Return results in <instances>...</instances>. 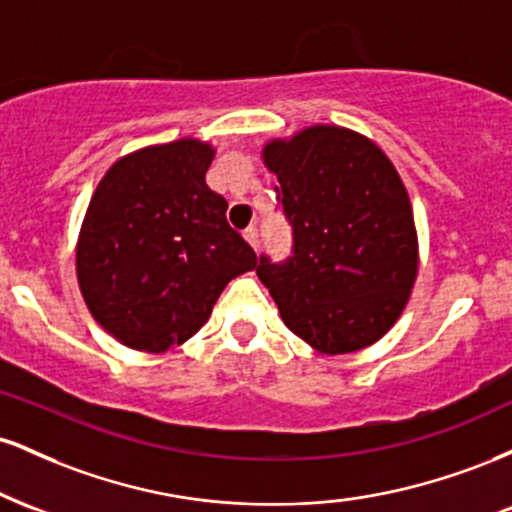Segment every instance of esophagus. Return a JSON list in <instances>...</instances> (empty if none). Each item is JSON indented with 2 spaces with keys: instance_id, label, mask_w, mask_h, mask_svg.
<instances>
[{
  "instance_id": "34e87169",
  "label": "esophagus",
  "mask_w": 512,
  "mask_h": 512,
  "mask_svg": "<svg viewBox=\"0 0 512 512\" xmlns=\"http://www.w3.org/2000/svg\"><path fill=\"white\" fill-rule=\"evenodd\" d=\"M243 238L248 240V243L252 245V248L257 250V243H260V240H257V228H255V226H248V228H245V231H243Z\"/></svg>"
}]
</instances>
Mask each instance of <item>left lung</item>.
<instances>
[{
    "mask_svg": "<svg viewBox=\"0 0 512 512\" xmlns=\"http://www.w3.org/2000/svg\"><path fill=\"white\" fill-rule=\"evenodd\" d=\"M262 163L293 226L291 260L262 257L257 267L284 325L327 356L383 339L419 274L414 209L395 163L339 125L269 139Z\"/></svg>",
    "mask_w": 512,
    "mask_h": 512,
    "instance_id": "8db88e82",
    "label": "left lung"
}]
</instances>
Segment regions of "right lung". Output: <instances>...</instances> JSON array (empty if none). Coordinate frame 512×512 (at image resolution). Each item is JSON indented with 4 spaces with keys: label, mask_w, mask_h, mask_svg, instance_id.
Returning <instances> with one entry per match:
<instances>
[{
    "label": "right lung",
    "mask_w": 512,
    "mask_h": 512,
    "mask_svg": "<svg viewBox=\"0 0 512 512\" xmlns=\"http://www.w3.org/2000/svg\"><path fill=\"white\" fill-rule=\"evenodd\" d=\"M216 149L195 137L120 156L93 190L76 238V281L122 346L163 354L209 320L221 291L257 267L207 185Z\"/></svg>",
    "instance_id": "1"
}]
</instances>
